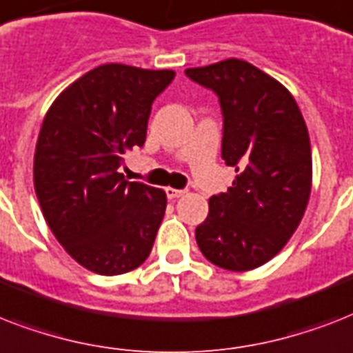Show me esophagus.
Listing matches in <instances>:
<instances>
[{
	"label": "esophagus",
	"instance_id": "1",
	"mask_svg": "<svg viewBox=\"0 0 353 353\" xmlns=\"http://www.w3.org/2000/svg\"><path fill=\"white\" fill-rule=\"evenodd\" d=\"M187 194V190H179V188H166V198L168 199H176V198H181V196H185Z\"/></svg>",
	"mask_w": 353,
	"mask_h": 353
}]
</instances>
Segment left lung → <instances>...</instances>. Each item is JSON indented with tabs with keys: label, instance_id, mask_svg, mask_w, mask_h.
I'll list each match as a JSON object with an SVG mask.
<instances>
[{
	"label": "left lung",
	"instance_id": "8db88e82",
	"mask_svg": "<svg viewBox=\"0 0 353 353\" xmlns=\"http://www.w3.org/2000/svg\"><path fill=\"white\" fill-rule=\"evenodd\" d=\"M223 113L221 157L238 176L209 199L196 227L203 256L218 268L249 271L282 251L301 223L312 192V146L295 99L279 80L238 58L192 68Z\"/></svg>",
	"mask_w": 353,
	"mask_h": 353
}]
</instances>
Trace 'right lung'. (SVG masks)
<instances>
[{
	"label": "right lung",
	"instance_id": "obj_1",
	"mask_svg": "<svg viewBox=\"0 0 353 353\" xmlns=\"http://www.w3.org/2000/svg\"><path fill=\"white\" fill-rule=\"evenodd\" d=\"M170 69L104 63L57 97L34 152V190L47 225L93 273L122 274L148 258L166 194L124 179V154L146 141L155 97Z\"/></svg>",
	"mask_w": 353,
	"mask_h": 353
}]
</instances>
